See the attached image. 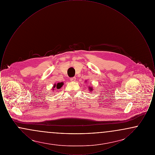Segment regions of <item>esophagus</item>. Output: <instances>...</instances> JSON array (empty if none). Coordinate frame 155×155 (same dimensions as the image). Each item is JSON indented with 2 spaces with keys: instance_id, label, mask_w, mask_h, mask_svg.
<instances>
[{
  "instance_id": "esophagus-1",
  "label": "esophagus",
  "mask_w": 155,
  "mask_h": 155,
  "mask_svg": "<svg viewBox=\"0 0 155 155\" xmlns=\"http://www.w3.org/2000/svg\"><path fill=\"white\" fill-rule=\"evenodd\" d=\"M70 80L71 81H73V82L75 81V80H76V78H75V77H72V78H70Z\"/></svg>"
}]
</instances>
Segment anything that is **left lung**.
<instances>
[{"label": "left lung", "instance_id": "1", "mask_svg": "<svg viewBox=\"0 0 155 155\" xmlns=\"http://www.w3.org/2000/svg\"><path fill=\"white\" fill-rule=\"evenodd\" d=\"M88 89H89V91H92L93 90V89H92V87H89Z\"/></svg>", "mask_w": 155, "mask_h": 155}]
</instances>
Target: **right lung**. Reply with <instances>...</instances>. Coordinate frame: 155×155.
<instances>
[{
	"mask_svg": "<svg viewBox=\"0 0 155 155\" xmlns=\"http://www.w3.org/2000/svg\"><path fill=\"white\" fill-rule=\"evenodd\" d=\"M63 84H64L63 82H59L57 84H55L54 85V86L53 87V88H52L53 89V90H54V89H58L59 90V89L61 88V87L63 85Z\"/></svg>",
	"mask_w": 155,
	"mask_h": 155,
	"instance_id": "right-lung-1",
	"label": "right lung"
}]
</instances>
